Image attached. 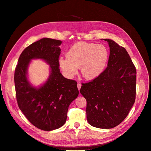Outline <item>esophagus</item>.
Wrapping results in <instances>:
<instances>
[{
	"label": "esophagus",
	"mask_w": 151,
	"mask_h": 151,
	"mask_svg": "<svg viewBox=\"0 0 151 151\" xmlns=\"http://www.w3.org/2000/svg\"><path fill=\"white\" fill-rule=\"evenodd\" d=\"M77 87H78V90L80 91V89H81V83H78L77 84Z\"/></svg>",
	"instance_id": "34e87169"
}]
</instances>
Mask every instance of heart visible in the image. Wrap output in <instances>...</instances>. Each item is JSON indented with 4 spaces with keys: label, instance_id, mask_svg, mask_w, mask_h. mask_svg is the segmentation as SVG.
Segmentation results:
<instances>
[{
    "label": "heart",
    "instance_id": "heart-1",
    "mask_svg": "<svg viewBox=\"0 0 151 151\" xmlns=\"http://www.w3.org/2000/svg\"><path fill=\"white\" fill-rule=\"evenodd\" d=\"M66 57L59 59L60 67L66 76L72 78L80 67L85 79L93 80L104 70L108 60V51L103 45L80 42L70 47Z\"/></svg>",
    "mask_w": 151,
    "mask_h": 151
}]
</instances>
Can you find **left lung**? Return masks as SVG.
I'll list each match as a JSON object with an SVG mask.
<instances>
[{
    "label": "left lung",
    "mask_w": 151,
    "mask_h": 151,
    "mask_svg": "<svg viewBox=\"0 0 151 151\" xmlns=\"http://www.w3.org/2000/svg\"><path fill=\"white\" fill-rule=\"evenodd\" d=\"M105 70L93 80L82 83L80 92L87 101L86 116L97 128L111 129L127 116L136 97L137 71L127 51L110 39Z\"/></svg>",
    "instance_id": "1"
}]
</instances>
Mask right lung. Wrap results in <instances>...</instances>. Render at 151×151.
Instances as JSON below:
<instances>
[{"instance_id":"right-lung-1","label":"right lung","mask_w":151,"mask_h":151,"mask_svg":"<svg viewBox=\"0 0 151 151\" xmlns=\"http://www.w3.org/2000/svg\"><path fill=\"white\" fill-rule=\"evenodd\" d=\"M62 42L44 38L24 50L16 67L14 80L18 106L28 121L37 128L51 131L66 122L68 106L78 96L77 83L60 72L59 46ZM42 58L50 65L47 82L39 88L31 86L27 78L31 59Z\"/></svg>"}]
</instances>
